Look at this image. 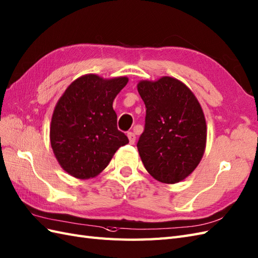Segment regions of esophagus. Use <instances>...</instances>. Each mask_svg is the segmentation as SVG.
Instances as JSON below:
<instances>
[{"label":"esophagus","instance_id":"1","mask_svg":"<svg viewBox=\"0 0 258 258\" xmlns=\"http://www.w3.org/2000/svg\"><path fill=\"white\" fill-rule=\"evenodd\" d=\"M127 137H128V141H130V144L133 145L135 143V140H136V136L134 133H132V132H128L127 133Z\"/></svg>","mask_w":258,"mask_h":258}]
</instances>
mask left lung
<instances>
[{
  "mask_svg": "<svg viewBox=\"0 0 258 258\" xmlns=\"http://www.w3.org/2000/svg\"><path fill=\"white\" fill-rule=\"evenodd\" d=\"M137 90L146 107L145 128L137 143L144 166L158 181L180 182L198 166L206 146L201 104L172 77L140 82Z\"/></svg>",
  "mask_w": 258,
  "mask_h": 258,
  "instance_id": "1",
  "label": "left lung"
}]
</instances>
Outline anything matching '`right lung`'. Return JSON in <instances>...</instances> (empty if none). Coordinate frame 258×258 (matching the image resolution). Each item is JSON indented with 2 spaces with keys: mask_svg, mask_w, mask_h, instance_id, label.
I'll return each mask as SVG.
<instances>
[{
  "mask_svg": "<svg viewBox=\"0 0 258 258\" xmlns=\"http://www.w3.org/2000/svg\"><path fill=\"white\" fill-rule=\"evenodd\" d=\"M128 79H103L94 74L73 82L52 115L51 147L61 167L77 179H89L108 166L128 143L117 130L113 100Z\"/></svg>",
  "mask_w": 258,
  "mask_h": 258,
  "instance_id": "right-lung-1",
  "label": "right lung"
}]
</instances>
